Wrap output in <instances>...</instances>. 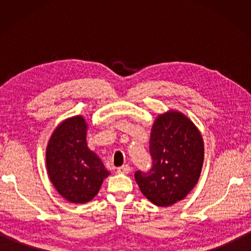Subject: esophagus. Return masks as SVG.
<instances>
[{"instance_id": "1", "label": "esophagus", "mask_w": 251, "mask_h": 251, "mask_svg": "<svg viewBox=\"0 0 251 251\" xmlns=\"http://www.w3.org/2000/svg\"><path fill=\"white\" fill-rule=\"evenodd\" d=\"M116 172L119 174H129L130 167L128 166V165H123V166H121V167H117Z\"/></svg>"}]
</instances>
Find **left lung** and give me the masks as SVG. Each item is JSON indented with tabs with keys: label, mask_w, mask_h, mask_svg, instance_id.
Returning a JSON list of instances; mask_svg holds the SVG:
<instances>
[{
	"label": "left lung",
	"mask_w": 251,
	"mask_h": 251,
	"mask_svg": "<svg viewBox=\"0 0 251 251\" xmlns=\"http://www.w3.org/2000/svg\"><path fill=\"white\" fill-rule=\"evenodd\" d=\"M152 166L137 170L136 182L149 201L170 206L194 188L204 161V143L195 125L178 112H167L154 122L150 139Z\"/></svg>",
	"instance_id": "8db88e82"
}]
</instances>
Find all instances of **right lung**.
<instances>
[{"label": "right lung", "mask_w": 251, "mask_h": 251, "mask_svg": "<svg viewBox=\"0 0 251 251\" xmlns=\"http://www.w3.org/2000/svg\"><path fill=\"white\" fill-rule=\"evenodd\" d=\"M87 125L82 116L57 127L47 146L46 166L50 181L62 197L84 204L97 195L109 172L86 142Z\"/></svg>", "instance_id": "obj_1"}]
</instances>
